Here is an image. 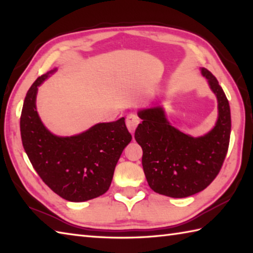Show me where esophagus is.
<instances>
[{
  "label": "esophagus",
  "instance_id": "1",
  "mask_svg": "<svg viewBox=\"0 0 253 253\" xmlns=\"http://www.w3.org/2000/svg\"><path fill=\"white\" fill-rule=\"evenodd\" d=\"M140 123V120H139V117L131 113V114H128L126 117V126L128 128V130H129L131 133L135 131L136 127L138 126V124Z\"/></svg>",
  "mask_w": 253,
  "mask_h": 253
}]
</instances>
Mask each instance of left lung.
I'll use <instances>...</instances> for the list:
<instances>
[{"label": "left lung", "mask_w": 253, "mask_h": 253, "mask_svg": "<svg viewBox=\"0 0 253 253\" xmlns=\"http://www.w3.org/2000/svg\"><path fill=\"white\" fill-rule=\"evenodd\" d=\"M201 72L218 102V120L207 135L192 138L177 130L161 107L138 113L142 123L135 139L142 148L143 171L150 188L160 195L186 198L206 189L227 154L232 127L228 100L212 73L206 68Z\"/></svg>", "instance_id": "1"}]
</instances>
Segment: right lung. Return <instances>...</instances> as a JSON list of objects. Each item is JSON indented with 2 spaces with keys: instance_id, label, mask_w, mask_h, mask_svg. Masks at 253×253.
I'll list each match as a JSON object with an SVG mask.
<instances>
[{
  "instance_id": "obj_1",
  "label": "right lung",
  "mask_w": 253,
  "mask_h": 253,
  "mask_svg": "<svg viewBox=\"0 0 253 253\" xmlns=\"http://www.w3.org/2000/svg\"><path fill=\"white\" fill-rule=\"evenodd\" d=\"M49 74L38 77L26 94L21 141L34 169L51 190L72 202L91 200L109 190L117 161L132 137L124 117L98 124L78 136L52 135L36 111L38 85Z\"/></svg>"
}]
</instances>
